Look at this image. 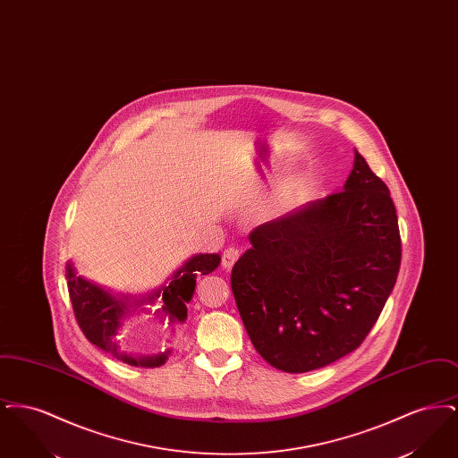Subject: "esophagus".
<instances>
[{"instance_id": "obj_1", "label": "esophagus", "mask_w": 458, "mask_h": 458, "mask_svg": "<svg viewBox=\"0 0 458 458\" xmlns=\"http://www.w3.org/2000/svg\"><path fill=\"white\" fill-rule=\"evenodd\" d=\"M239 258V249H235V247H228V249L223 252V256H221V266H223L225 269H232V267H233V264L237 262Z\"/></svg>"}]
</instances>
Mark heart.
I'll return each instance as SVG.
<instances>
[{
  "label": "heart",
  "mask_w": 458,
  "mask_h": 458,
  "mask_svg": "<svg viewBox=\"0 0 458 458\" xmlns=\"http://www.w3.org/2000/svg\"><path fill=\"white\" fill-rule=\"evenodd\" d=\"M282 196H284V194H276V196H273V199H271V200H269V204H267V208H269V209L278 208V206H280V202H282Z\"/></svg>",
  "instance_id": "obj_1"
}]
</instances>
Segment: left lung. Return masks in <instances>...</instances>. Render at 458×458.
I'll return each mask as SVG.
<instances>
[{
	"label": "left lung",
	"mask_w": 458,
	"mask_h": 458,
	"mask_svg": "<svg viewBox=\"0 0 458 458\" xmlns=\"http://www.w3.org/2000/svg\"><path fill=\"white\" fill-rule=\"evenodd\" d=\"M232 269L254 349L284 372L319 369L368 336L398 276L390 191L355 151L344 191L267 221Z\"/></svg>",
	"instance_id": "obj_1"
}]
</instances>
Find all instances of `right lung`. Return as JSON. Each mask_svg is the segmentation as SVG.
Returning <instances> with one entry per match:
<instances>
[{
    "mask_svg": "<svg viewBox=\"0 0 458 458\" xmlns=\"http://www.w3.org/2000/svg\"><path fill=\"white\" fill-rule=\"evenodd\" d=\"M219 261V254H196L174 271L168 284H161L144 297L113 293L94 282H89L84 276H79L72 261H68V293L77 323L92 345L114 359L135 368H159L168 360L172 350H165L157 355H133L120 349L116 336L123 319L137 312V309L146 310L142 305H153L159 299L161 309H157V314H161L165 321L170 325L185 323L187 304L196 292L197 275H209L218 267Z\"/></svg>",
    "mask_w": 458,
    "mask_h": 458,
    "instance_id": "1",
    "label": "right lung"
}]
</instances>
